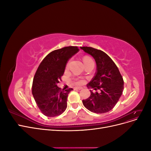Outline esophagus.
Wrapping results in <instances>:
<instances>
[{
    "instance_id": "1",
    "label": "esophagus",
    "mask_w": 151,
    "mask_h": 151,
    "mask_svg": "<svg viewBox=\"0 0 151 151\" xmlns=\"http://www.w3.org/2000/svg\"><path fill=\"white\" fill-rule=\"evenodd\" d=\"M82 89H83L82 87H75V88H74V89H77V90H81Z\"/></svg>"
}]
</instances>
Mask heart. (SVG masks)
I'll return each mask as SVG.
<instances>
[{"instance_id":"b5f03b06","label":"heart","mask_w":151,"mask_h":151,"mask_svg":"<svg viewBox=\"0 0 151 151\" xmlns=\"http://www.w3.org/2000/svg\"><path fill=\"white\" fill-rule=\"evenodd\" d=\"M90 59H91V58H90L89 57H85L84 58V59H83L84 62L85 63L86 61H88V60H90ZM76 84H83V83H84V81H83V80H81V79H80V80H77V81L76 82Z\"/></svg>"}]
</instances>
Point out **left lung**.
Listing matches in <instances>:
<instances>
[{
	"label": "left lung",
	"mask_w": 151,
	"mask_h": 151,
	"mask_svg": "<svg viewBox=\"0 0 151 151\" xmlns=\"http://www.w3.org/2000/svg\"><path fill=\"white\" fill-rule=\"evenodd\" d=\"M91 55L96 63L95 76L87 87L99 93L91 91V96L83 100L84 106L91 112L104 113L112 109L119 100L123 91V77L112 59L104 52L92 47H81Z\"/></svg>",
	"instance_id": "left-lung-1"
}]
</instances>
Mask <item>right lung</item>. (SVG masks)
<instances>
[{
  "label": "right lung",
  "mask_w": 151,
  "mask_h": 151,
  "mask_svg": "<svg viewBox=\"0 0 151 151\" xmlns=\"http://www.w3.org/2000/svg\"><path fill=\"white\" fill-rule=\"evenodd\" d=\"M79 50L73 46L53 50L40 63L33 78L32 94L44 115L57 116L66 109L68 94L73 89L61 90L57 84L64 74L68 60Z\"/></svg>",
  "instance_id": "add662e5"
}]
</instances>
